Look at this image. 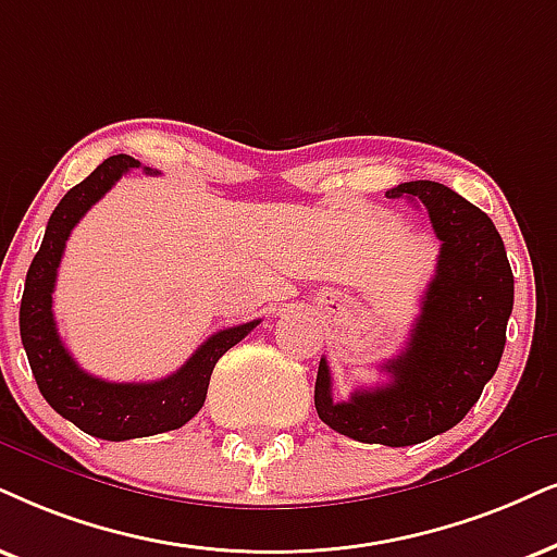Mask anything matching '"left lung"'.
I'll return each mask as SVG.
<instances>
[{
	"label": "left lung",
	"mask_w": 557,
	"mask_h": 557,
	"mask_svg": "<svg viewBox=\"0 0 557 557\" xmlns=\"http://www.w3.org/2000/svg\"><path fill=\"white\" fill-rule=\"evenodd\" d=\"M426 208L440 238L436 272L404 355L385 364L388 385L355 391L336 404L329 362L315 375V411L334 432L368 445L406 447L460 424L494 377L513 306V274L502 236L466 197L417 180L393 187Z\"/></svg>",
	"instance_id": "1"
}]
</instances>
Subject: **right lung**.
Here are the masks:
<instances>
[{"instance_id": "add662e5", "label": "right lung", "mask_w": 557, "mask_h": 557, "mask_svg": "<svg viewBox=\"0 0 557 557\" xmlns=\"http://www.w3.org/2000/svg\"><path fill=\"white\" fill-rule=\"evenodd\" d=\"M140 161L125 153L104 159L87 180L69 189L48 218L44 244L33 257L20 302V336L27 362L44 398L55 413L72 421L82 432L108 442L136 440L185 426L200 411L215 362L244 339L259 321L215 331L208 342L172 375L153 383H110L84 372L63 347L53 321V287L69 234L84 213L95 206L128 169ZM146 172L153 169L144 166ZM157 174V172H153Z\"/></svg>"}]
</instances>
